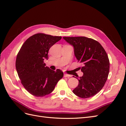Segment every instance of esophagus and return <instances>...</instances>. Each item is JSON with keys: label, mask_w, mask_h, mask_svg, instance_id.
Returning <instances> with one entry per match:
<instances>
[{"label": "esophagus", "mask_w": 126, "mask_h": 126, "mask_svg": "<svg viewBox=\"0 0 126 126\" xmlns=\"http://www.w3.org/2000/svg\"><path fill=\"white\" fill-rule=\"evenodd\" d=\"M64 77H71V76L69 75H68V74H64Z\"/></svg>", "instance_id": "1"}]
</instances>
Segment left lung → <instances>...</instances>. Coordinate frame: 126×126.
Returning <instances> with one entry per match:
<instances>
[{
  "mask_svg": "<svg viewBox=\"0 0 126 126\" xmlns=\"http://www.w3.org/2000/svg\"><path fill=\"white\" fill-rule=\"evenodd\" d=\"M63 39L74 47L78 62L82 63L83 76L73 90L82 98L93 97L101 90L107 79L110 63L107 54L99 43L86 37H64Z\"/></svg>",
  "mask_w": 126,
  "mask_h": 126,
  "instance_id": "left-lung-1",
  "label": "left lung"
}]
</instances>
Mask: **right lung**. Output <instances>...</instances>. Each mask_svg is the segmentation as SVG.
Wrapping results in <instances>:
<instances>
[{"label":"right lung","instance_id":"1","mask_svg":"<svg viewBox=\"0 0 126 126\" xmlns=\"http://www.w3.org/2000/svg\"><path fill=\"white\" fill-rule=\"evenodd\" d=\"M62 37L45 33H37L30 37L18 53L16 68L21 82L28 92L36 97H44L50 94L60 79L63 72L46 66L49 49Z\"/></svg>","mask_w":126,"mask_h":126}]
</instances>
